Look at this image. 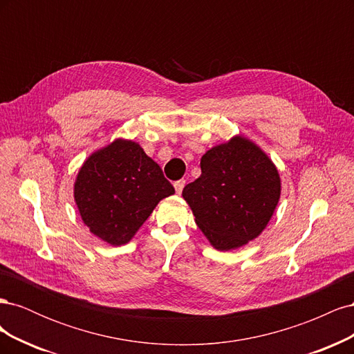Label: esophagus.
Segmentation results:
<instances>
[{
  "label": "esophagus",
  "mask_w": 354,
  "mask_h": 354,
  "mask_svg": "<svg viewBox=\"0 0 354 354\" xmlns=\"http://www.w3.org/2000/svg\"><path fill=\"white\" fill-rule=\"evenodd\" d=\"M186 186V181L185 180H178V181H176V183H174V187H176V192H177V194L180 195L181 194V192H183V187Z\"/></svg>",
  "instance_id": "esophagus-1"
}]
</instances>
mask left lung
<instances>
[{
	"mask_svg": "<svg viewBox=\"0 0 354 354\" xmlns=\"http://www.w3.org/2000/svg\"><path fill=\"white\" fill-rule=\"evenodd\" d=\"M201 176L183 189L198 227L214 248L229 251L266 229L281 198V177L272 159L236 136L201 158Z\"/></svg>",
	"mask_w": 354,
	"mask_h": 354,
	"instance_id": "8db88e82",
	"label": "left lung"
}]
</instances>
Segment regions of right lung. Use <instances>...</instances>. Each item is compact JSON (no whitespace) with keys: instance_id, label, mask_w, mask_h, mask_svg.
<instances>
[{"instance_id":"right-lung-1","label":"right lung","mask_w":354,"mask_h":354,"mask_svg":"<svg viewBox=\"0 0 354 354\" xmlns=\"http://www.w3.org/2000/svg\"><path fill=\"white\" fill-rule=\"evenodd\" d=\"M174 194L140 145L118 138L85 160L73 196L90 232L113 246L130 242L158 202Z\"/></svg>"}]
</instances>
